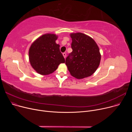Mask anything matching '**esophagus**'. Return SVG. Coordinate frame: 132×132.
I'll list each match as a JSON object with an SVG mask.
<instances>
[{
  "mask_svg": "<svg viewBox=\"0 0 132 132\" xmlns=\"http://www.w3.org/2000/svg\"><path fill=\"white\" fill-rule=\"evenodd\" d=\"M63 56H64L65 59L66 57V53H63Z\"/></svg>",
  "mask_w": 132,
  "mask_h": 132,
  "instance_id": "1",
  "label": "esophagus"
}]
</instances>
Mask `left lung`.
I'll return each mask as SVG.
<instances>
[{
	"label": "left lung",
	"instance_id": "left-lung-1",
	"mask_svg": "<svg viewBox=\"0 0 132 132\" xmlns=\"http://www.w3.org/2000/svg\"><path fill=\"white\" fill-rule=\"evenodd\" d=\"M72 52L66 59L65 64L72 76L77 79L89 77L99 66L101 54L94 40L82 33H71Z\"/></svg>",
	"mask_w": 132,
	"mask_h": 132
}]
</instances>
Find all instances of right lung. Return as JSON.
<instances>
[{
  "label": "right lung",
  "instance_id": "add662e5",
  "mask_svg": "<svg viewBox=\"0 0 132 132\" xmlns=\"http://www.w3.org/2000/svg\"><path fill=\"white\" fill-rule=\"evenodd\" d=\"M57 37L54 34H45L31 44L29 51V61L37 73L49 75L57 69L61 63L65 62L60 45L55 42Z\"/></svg>",
  "mask_w": 132,
  "mask_h": 132
}]
</instances>
